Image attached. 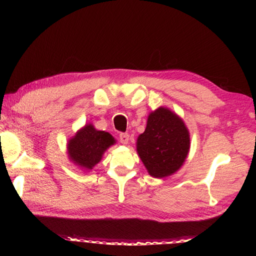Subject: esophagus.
Here are the masks:
<instances>
[{
	"mask_svg": "<svg viewBox=\"0 0 256 256\" xmlns=\"http://www.w3.org/2000/svg\"><path fill=\"white\" fill-rule=\"evenodd\" d=\"M120 142H121L122 144H128V140H130V136L128 133H121L120 134Z\"/></svg>",
	"mask_w": 256,
	"mask_h": 256,
	"instance_id": "obj_1",
	"label": "esophagus"
}]
</instances>
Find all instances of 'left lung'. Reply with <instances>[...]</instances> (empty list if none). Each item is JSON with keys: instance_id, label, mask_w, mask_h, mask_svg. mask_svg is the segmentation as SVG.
<instances>
[{"instance_id": "obj_1", "label": "left lung", "mask_w": 256, "mask_h": 256, "mask_svg": "<svg viewBox=\"0 0 256 256\" xmlns=\"http://www.w3.org/2000/svg\"><path fill=\"white\" fill-rule=\"evenodd\" d=\"M136 146L150 175L162 178L177 172L184 164L190 148L189 132L175 113L160 108L150 114Z\"/></svg>"}]
</instances>
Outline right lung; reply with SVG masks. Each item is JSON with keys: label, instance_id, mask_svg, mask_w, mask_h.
<instances>
[{"label": "right lung", "instance_id": "right-lung-1", "mask_svg": "<svg viewBox=\"0 0 256 256\" xmlns=\"http://www.w3.org/2000/svg\"><path fill=\"white\" fill-rule=\"evenodd\" d=\"M116 143L111 134L98 131L91 124L80 130L68 143V154L74 164L92 170L100 162L106 150Z\"/></svg>", "mask_w": 256, "mask_h": 256}]
</instances>
